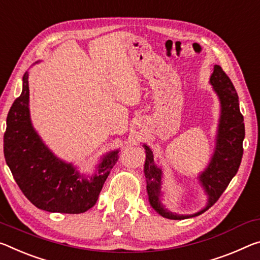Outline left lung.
I'll return each mask as SVG.
<instances>
[{
  "label": "left lung",
  "instance_id": "1",
  "mask_svg": "<svg viewBox=\"0 0 260 260\" xmlns=\"http://www.w3.org/2000/svg\"><path fill=\"white\" fill-rule=\"evenodd\" d=\"M211 84L214 86L221 101V119L217 134L216 150L214 152L208 168L200 175V182L209 196L208 206L194 215H176L167 211L160 204V177L162 170L154 162V155L148 146L146 149L145 175L147 178V191L152 208L160 215L171 220H183L197 216L207 211L219 200L233 177L237 174L243 156V140L245 137L244 118L240 111L238 96L233 82L220 66L215 64L211 76Z\"/></svg>",
  "mask_w": 260,
  "mask_h": 260
}]
</instances>
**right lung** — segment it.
Here are the masks:
<instances>
[{
  "instance_id": "right-lung-1",
  "label": "right lung",
  "mask_w": 260,
  "mask_h": 260,
  "mask_svg": "<svg viewBox=\"0 0 260 260\" xmlns=\"http://www.w3.org/2000/svg\"><path fill=\"white\" fill-rule=\"evenodd\" d=\"M3 151L16 183L36 207L51 213L80 214L97 203L118 150L106 155L98 172L88 180L71 164L56 158L32 128L28 114V74L23 77L20 96L7 117Z\"/></svg>"
}]
</instances>
